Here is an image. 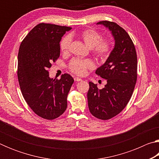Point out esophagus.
<instances>
[{
    "instance_id": "1",
    "label": "esophagus",
    "mask_w": 159,
    "mask_h": 159,
    "mask_svg": "<svg viewBox=\"0 0 159 159\" xmlns=\"http://www.w3.org/2000/svg\"><path fill=\"white\" fill-rule=\"evenodd\" d=\"M74 80H75V81L79 82V81H81L82 79H79V78H78V77H75L74 78Z\"/></svg>"
}]
</instances>
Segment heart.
Masks as SVG:
<instances>
[{
  "label": "heart",
  "mask_w": 159,
  "mask_h": 159,
  "mask_svg": "<svg viewBox=\"0 0 159 159\" xmlns=\"http://www.w3.org/2000/svg\"><path fill=\"white\" fill-rule=\"evenodd\" d=\"M79 39L86 46L92 48L97 57L104 60L109 55L111 51V41L108 39H102L99 32L93 29H87L78 35ZM72 34L64 36L60 43V50L63 54L69 53L71 44ZM94 63L90 60L74 59L69 64V69L72 73L78 76H83L88 69L94 68Z\"/></svg>",
  "instance_id": "obj_1"
}]
</instances>
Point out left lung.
<instances>
[{
    "label": "left lung",
    "instance_id": "8db88e82",
    "mask_svg": "<svg viewBox=\"0 0 159 159\" xmlns=\"http://www.w3.org/2000/svg\"><path fill=\"white\" fill-rule=\"evenodd\" d=\"M108 28L115 41L114 48L103 65L95 74L107 80L102 89L89 82L88 107L94 116L108 120L125 108L133 95L137 81L138 60L130 36L116 23L102 21L97 23Z\"/></svg>",
    "mask_w": 159,
    "mask_h": 159
}]
</instances>
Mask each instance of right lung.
<instances>
[{
  "label": "right lung",
  "mask_w": 159,
  "mask_h": 159,
  "mask_svg": "<svg viewBox=\"0 0 159 159\" xmlns=\"http://www.w3.org/2000/svg\"><path fill=\"white\" fill-rule=\"evenodd\" d=\"M71 27L41 23L26 35L19 49L17 76L22 95L35 114L47 120L61 116L74 79H51L48 69L60 55L61 37Z\"/></svg>",
  "instance_id": "right-lung-1"
}]
</instances>
